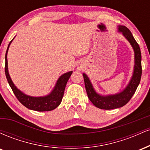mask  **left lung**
I'll list each match as a JSON object with an SVG mask.
<instances>
[{
    "mask_svg": "<svg viewBox=\"0 0 150 150\" xmlns=\"http://www.w3.org/2000/svg\"><path fill=\"white\" fill-rule=\"evenodd\" d=\"M118 32L121 33L132 47L135 53V62L132 75L125 88L121 92L114 94L101 95L96 92L90 80L85 73H82L85 81L86 92L89 100L96 107L101 109L110 110L120 108L130 101L136 89L140 84L142 75V65H141V52L140 46L136 42L130 31L125 26L119 25Z\"/></svg>",
    "mask_w": 150,
    "mask_h": 150,
    "instance_id": "1",
    "label": "left lung"
}]
</instances>
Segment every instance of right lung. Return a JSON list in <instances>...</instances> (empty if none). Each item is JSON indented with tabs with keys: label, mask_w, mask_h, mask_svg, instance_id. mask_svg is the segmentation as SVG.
I'll list each match as a JSON object with an SVG mask.
<instances>
[{
	"label": "right lung",
	"mask_w": 150,
	"mask_h": 150,
	"mask_svg": "<svg viewBox=\"0 0 150 150\" xmlns=\"http://www.w3.org/2000/svg\"><path fill=\"white\" fill-rule=\"evenodd\" d=\"M13 40L10 42L6 51L5 73H6V76L7 80H8V83H9L13 93L15 94V97H17L19 101L22 105H24L25 107L29 108V109L34 110V111H49L57 108L61 103L63 94H64L65 86H66L67 82L69 80L70 75L73 73V71H69L68 73H65L63 74L61 76H60L54 87L52 89V91L48 95L43 96V97H32V96L27 95V94L22 92L21 90H20L15 85L13 80L10 78L9 73H8L7 55H8V49H9L10 45L12 42H13Z\"/></svg>",
	"instance_id": "right-lung-1"
}]
</instances>
